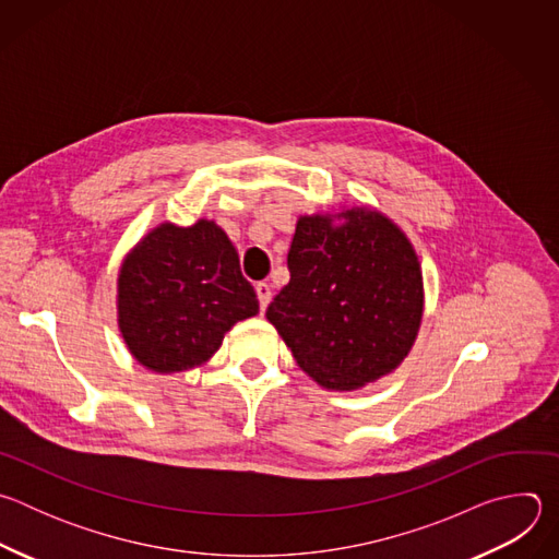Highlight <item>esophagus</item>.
Masks as SVG:
<instances>
[{
  "label": "esophagus",
  "instance_id": "34e87169",
  "mask_svg": "<svg viewBox=\"0 0 559 559\" xmlns=\"http://www.w3.org/2000/svg\"><path fill=\"white\" fill-rule=\"evenodd\" d=\"M257 296H259L261 311H265V307H267L270 300H272V287H270L267 283H257Z\"/></svg>",
  "mask_w": 559,
  "mask_h": 559
}]
</instances>
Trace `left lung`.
Segmentation results:
<instances>
[{
    "instance_id": "8db88e82",
    "label": "left lung",
    "mask_w": 559,
    "mask_h": 559,
    "mask_svg": "<svg viewBox=\"0 0 559 559\" xmlns=\"http://www.w3.org/2000/svg\"><path fill=\"white\" fill-rule=\"evenodd\" d=\"M300 216L287 254L289 283L265 316L298 367L328 389H358L409 354L423 318L418 257L380 212Z\"/></svg>"
}]
</instances>
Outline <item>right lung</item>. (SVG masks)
<instances>
[{
    "mask_svg": "<svg viewBox=\"0 0 559 559\" xmlns=\"http://www.w3.org/2000/svg\"><path fill=\"white\" fill-rule=\"evenodd\" d=\"M254 313L257 292L212 221L152 229L119 274V330L132 356L158 373L205 362Z\"/></svg>",
    "mask_w": 559,
    "mask_h": 559,
    "instance_id": "add662e5",
    "label": "right lung"
}]
</instances>
